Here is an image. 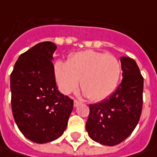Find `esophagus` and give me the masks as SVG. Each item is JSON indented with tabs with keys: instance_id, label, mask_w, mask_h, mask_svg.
<instances>
[{
	"instance_id": "obj_1",
	"label": "esophagus",
	"mask_w": 157,
	"mask_h": 157,
	"mask_svg": "<svg viewBox=\"0 0 157 157\" xmlns=\"http://www.w3.org/2000/svg\"><path fill=\"white\" fill-rule=\"evenodd\" d=\"M81 104H82V102H81L80 101H77V100L74 101V106H75V107H78V106L81 105Z\"/></svg>"
}]
</instances>
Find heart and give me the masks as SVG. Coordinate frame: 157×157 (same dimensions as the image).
<instances>
[{
    "label": "heart",
    "instance_id": "b5f03b06",
    "mask_svg": "<svg viewBox=\"0 0 157 157\" xmlns=\"http://www.w3.org/2000/svg\"><path fill=\"white\" fill-rule=\"evenodd\" d=\"M55 73L59 89L69 94L81 87L91 100L101 101L116 90L121 75V64L112 55L93 50L78 52L68 62H58Z\"/></svg>",
    "mask_w": 157,
    "mask_h": 157
}]
</instances>
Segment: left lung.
I'll use <instances>...</instances> for the list:
<instances>
[{
  "label": "left lung",
  "mask_w": 157,
  "mask_h": 157,
  "mask_svg": "<svg viewBox=\"0 0 157 157\" xmlns=\"http://www.w3.org/2000/svg\"><path fill=\"white\" fill-rule=\"evenodd\" d=\"M122 80L106 100L89 105V137L107 146L121 143L133 132L143 109V77L136 61L121 57Z\"/></svg>",
  "instance_id": "obj_1"
}]
</instances>
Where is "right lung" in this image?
<instances>
[{
	"mask_svg": "<svg viewBox=\"0 0 157 157\" xmlns=\"http://www.w3.org/2000/svg\"><path fill=\"white\" fill-rule=\"evenodd\" d=\"M51 41L36 44L21 54L10 75L11 106L15 123L26 138L36 143L62 136L74 101L56 87Z\"/></svg>",
	"mask_w": 157,
	"mask_h": 157,
	"instance_id": "right-lung-1",
	"label": "right lung"
}]
</instances>
